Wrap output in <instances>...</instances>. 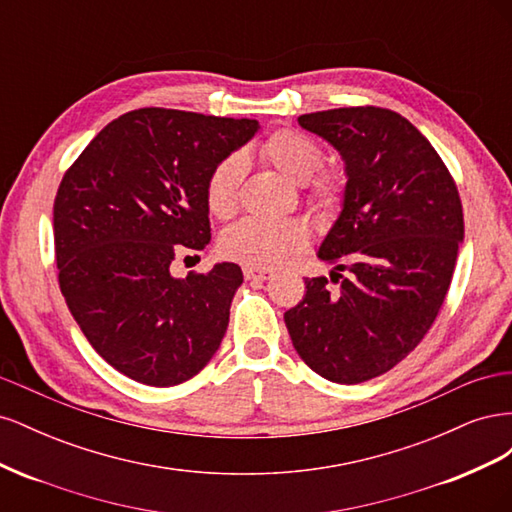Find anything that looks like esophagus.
Segmentation results:
<instances>
[{
  "instance_id": "esophagus-1",
  "label": "esophagus",
  "mask_w": 512,
  "mask_h": 512,
  "mask_svg": "<svg viewBox=\"0 0 512 512\" xmlns=\"http://www.w3.org/2000/svg\"><path fill=\"white\" fill-rule=\"evenodd\" d=\"M243 275H245L247 282H265V280H269V271L256 269V267H245Z\"/></svg>"
}]
</instances>
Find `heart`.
<instances>
[{"label": "heart", "mask_w": 512, "mask_h": 512, "mask_svg": "<svg viewBox=\"0 0 512 512\" xmlns=\"http://www.w3.org/2000/svg\"><path fill=\"white\" fill-rule=\"evenodd\" d=\"M265 156L292 183H307L322 166L320 145L303 132L280 130L262 145ZM245 173L241 153L228 156L211 170L205 188L207 209L215 218H228L237 209L239 183ZM312 196L322 211H331L342 198V179L337 175H322L312 183ZM305 235L294 222H267L258 218H243L228 226L220 237V252L241 265L269 269L301 250Z\"/></svg>", "instance_id": "obj_1"}]
</instances>
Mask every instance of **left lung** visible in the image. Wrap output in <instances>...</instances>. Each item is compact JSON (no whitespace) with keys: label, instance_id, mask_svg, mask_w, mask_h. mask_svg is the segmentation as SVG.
<instances>
[{"label":"left lung","instance_id":"obj_1","mask_svg":"<svg viewBox=\"0 0 512 512\" xmlns=\"http://www.w3.org/2000/svg\"><path fill=\"white\" fill-rule=\"evenodd\" d=\"M344 160L342 211L318 247L327 277H305L284 314L294 350L318 376L359 384L421 344L451 286L463 241L457 185L436 149L389 108L299 117Z\"/></svg>","mask_w":512,"mask_h":512}]
</instances>
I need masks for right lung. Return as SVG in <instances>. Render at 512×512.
<instances>
[{"label":"right lung","instance_id":"add662e5","mask_svg":"<svg viewBox=\"0 0 512 512\" xmlns=\"http://www.w3.org/2000/svg\"><path fill=\"white\" fill-rule=\"evenodd\" d=\"M256 119L138 108L91 141L53 205L59 288L87 342L149 386L194 378L218 352L241 267L175 277L177 254L211 241V170L258 132Z\"/></svg>","mask_w":512,"mask_h":512}]
</instances>
